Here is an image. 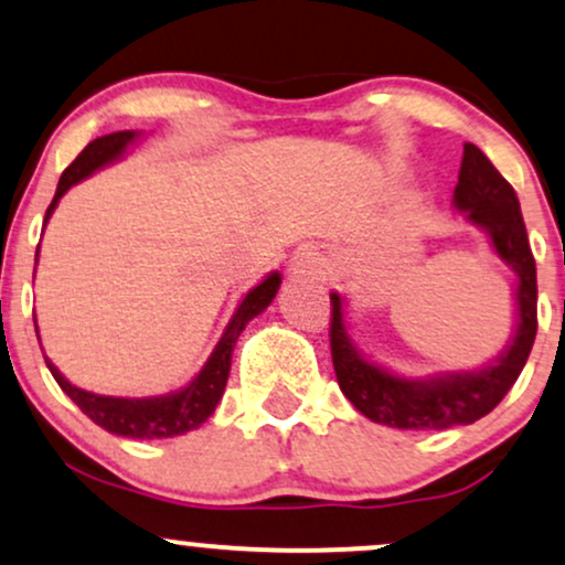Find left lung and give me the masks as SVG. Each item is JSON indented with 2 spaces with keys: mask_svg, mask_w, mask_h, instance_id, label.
Returning <instances> with one entry per match:
<instances>
[{
  "mask_svg": "<svg viewBox=\"0 0 565 565\" xmlns=\"http://www.w3.org/2000/svg\"><path fill=\"white\" fill-rule=\"evenodd\" d=\"M454 204L468 212L472 223L489 231L497 255L515 270V337L494 364L483 366L481 372L444 374L427 382L401 380L355 353L342 323V300L332 291L329 345L337 382L350 404L372 423L401 430H446L454 425H470L486 417L508 395L529 361L536 337V263L531 255L521 201L515 196V188L472 142H465Z\"/></svg>",
  "mask_w": 565,
  "mask_h": 565,
  "instance_id": "obj_1",
  "label": "left lung"
}]
</instances>
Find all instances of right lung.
Returning a JSON list of instances; mask_svg holds the SVG:
<instances>
[{"label": "right lung", "mask_w": 565, "mask_h": 565, "mask_svg": "<svg viewBox=\"0 0 565 565\" xmlns=\"http://www.w3.org/2000/svg\"><path fill=\"white\" fill-rule=\"evenodd\" d=\"M135 138H138V132H129V129H125V132L103 135V138L89 142L79 157L66 167V172L61 174V183H57L53 204L47 206L44 223H47L50 215H53L57 199H61L71 185L79 183V180L87 178V174H93L95 170H100L103 164H108V161H114L116 157H121V151H125ZM278 284H281V276L270 274L260 287H255L244 297L242 305H238L236 316H233L228 323V329H225V334L220 337L215 353L210 355V361H206V366L201 369L199 377L180 393L161 395V398H111V395H95V393L82 391V387L71 385V382L63 377V374L57 372L47 359L44 361H47V369L53 372V377L57 385H61V391L66 393L95 425H100L103 430L114 433V436L148 438V440L183 436V433L193 430V427H199L201 423H206L210 414L215 412L217 401L223 398L225 382H228L233 348H236L238 334L244 332L246 323L255 319L257 313H263V310L268 308L270 300L276 297Z\"/></svg>", "instance_id": "right-lung-1"}]
</instances>
